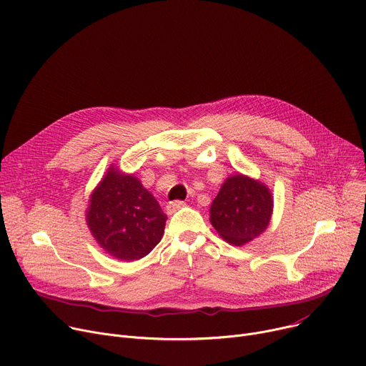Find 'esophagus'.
<instances>
[{
    "label": "esophagus",
    "mask_w": 366,
    "mask_h": 366,
    "mask_svg": "<svg viewBox=\"0 0 366 366\" xmlns=\"http://www.w3.org/2000/svg\"><path fill=\"white\" fill-rule=\"evenodd\" d=\"M184 207V202H182V200H173V202H169L167 204V214H174L176 211H179L180 208H183Z\"/></svg>",
    "instance_id": "1"
}]
</instances>
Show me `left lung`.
Instances as JSON below:
<instances>
[{
    "instance_id": "8db88e82",
    "label": "left lung",
    "mask_w": 366,
    "mask_h": 366,
    "mask_svg": "<svg viewBox=\"0 0 366 366\" xmlns=\"http://www.w3.org/2000/svg\"><path fill=\"white\" fill-rule=\"evenodd\" d=\"M273 200L269 189L242 174L228 177L212 202L211 222L234 246L246 244L269 225Z\"/></svg>"
}]
</instances>
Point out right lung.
<instances>
[{
  "mask_svg": "<svg viewBox=\"0 0 366 366\" xmlns=\"http://www.w3.org/2000/svg\"><path fill=\"white\" fill-rule=\"evenodd\" d=\"M167 215L134 176L110 170L92 194L87 224L99 244L120 260H138L161 241Z\"/></svg>",
  "mask_w": 366,
  "mask_h": 366,
  "instance_id": "1",
  "label": "right lung"
}]
</instances>
